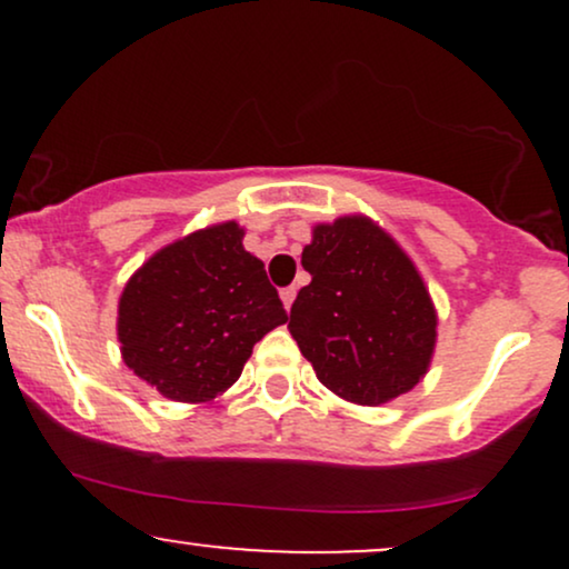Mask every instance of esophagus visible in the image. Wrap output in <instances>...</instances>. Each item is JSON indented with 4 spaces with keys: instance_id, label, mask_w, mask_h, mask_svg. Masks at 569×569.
Listing matches in <instances>:
<instances>
[{
    "instance_id": "1",
    "label": "esophagus",
    "mask_w": 569,
    "mask_h": 569,
    "mask_svg": "<svg viewBox=\"0 0 569 569\" xmlns=\"http://www.w3.org/2000/svg\"><path fill=\"white\" fill-rule=\"evenodd\" d=\"M293 297H297V289H293V286H289V289H280V299H283L286 310H291V305H293Z\"/></svg>"
}]
</instances>
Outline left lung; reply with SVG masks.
<instances>
[{"instance_id": "8db88e82", "label": "left lung", "mask_w": 569, "mask_h": 569, "mask_svg": "<svg viewBox=\"0 0 569 569\" xmlns=\"http://www.w3.org/2000/svg\"><path fill=\"white\" fill-rule=\"evenodd\" d=\"M302 267L312 280L291 305L289 331L331 393L380 407L426 377L436 307L403 248L369 217L312 227Z\"/></svg>"}]
</instances>
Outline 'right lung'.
<instances>
[{
  "mask_svg": "<svg viewBox=\"0 0 569 569\" xmlns=\"http://www.w3.org/2000/svg\"><path fill=\"white\" fill-rule=\"evenodd\" d=\"M243 227L221 221L160 248L117 307L122 361L171 401L208 403L238 382L253 345L286 323Z\"/></svg>",
  "mask_w": 569,
  "mask_h": 569,
  "instance_id": "obj_1",
  "label": "right lung"
}]
</instances>
